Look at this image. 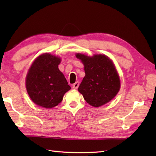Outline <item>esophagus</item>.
I'll return each instance as SVG.
<instances>
[{"mask_svg":"<svg viewBox=\"0 0 156 156\" xmlns=\"http://www.w3.org/2000/svg\"><path fill=\"white\" fill-rule=\"evenodd\" d=\"M78 86H79V83L78 82H76V83L73 84V89H77L78 88Z\"/></svg>","mask_w":156,"mask_h":156,"instance_id":"obj_1","label":"esophagus"}]
</instances>
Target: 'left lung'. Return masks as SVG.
<instances>
[{"instance_id":"left-lung-1","label":"left lung","mask_w":156,"mask_h":156,"mask_svg":"<svg viewBox=\"0 0 156 156\" xmlns=\"http://www.w3.org/2000/svg\"><path fill=\"white\" fill-rule=\"evenodd\" d=\"M84 66L85 76L78 87L86 102L94 107L107 103L120 90V82L113 62L105 55L77 54Z\"/></svg>"}]
</instances>
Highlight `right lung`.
<instances>
[{
	"mask_svg": "<svg viewBox=\"0 0 156 156\" xmlns=\"http://www.w3.org/2000/svg\"><path fill=\"white\" fill-rule=\"evenodd\" d=\"M60 58L49 54L41 55L32 63L26 77V88L34 103L52 108L61 102L71 89L58 69Z\"/></svg>",
	"mask_w": 156,
	"mask_h": 156,
	"instance_id": "right-lung-1",
	"label": "right lung"
}]
</instances>
